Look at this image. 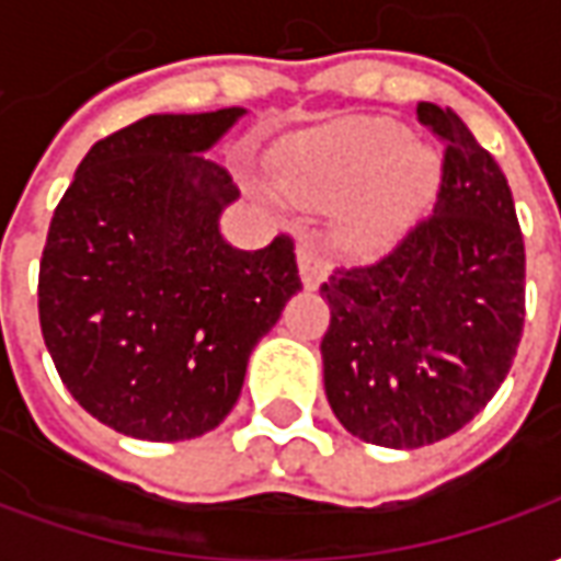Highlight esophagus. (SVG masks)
Masks as SVG:
<instances>
[{
  "mask_svg": "<svg viewBox=\"0 0 561 561\" xmlns=\"http://www.w3.org/2000/svg\"><path fill=\"white\" fill-rule=\"evenodd\" d=\"M297 267H300V279H304L306 291H316L321 279H324V264L318 257L316 245L297 243Z\"/></svg>",
  "mask_w": 561,
  "mask_h": 561,
  "instance_id": "obj_1",
  "label": "esophagus"
}]
</instances>
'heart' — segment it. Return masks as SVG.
Returning a JSON list of instances; mask_svg holds the SVG:
<instances>
[{
	"instance_id": "heart-1",
	"label": "heart",
	"mask_w": 561,
	"mask_h": 561,
	"mask_svg": "<svg viewBox=\"0 0 561 561\" xmlns=\"http://www.w3.org/2000/svg\"><path fill=\"white\" fill-rule=\"evenodd\" d=\"M279 185L294 204L341 209L340 237L352 249H378L402 233L433 197L442 159L405 138L385 116H348L306 131L282 149Z\"/></svg>"
}]
</instances>
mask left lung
Listing matches in <instances>:
<instances>
[{
    "label": "left lung",
    "mask_w": 561,
    "mask_h": 561,
    "mask_svg": "<svg viewBox=\"0 0 561 561\" xmlns=\"http://www.w3.org/2000/svg\"><path fill=\"white\" fill-rule=\"evenodd\" d=\"M447 140L433 216L388 255L321 285L324 393L369 445H435L493 400L523 336L526 255L502 168L450 107L417 104Z\"/></svg>",
    "instance_id": "left-lung-1"
}]
</instances>
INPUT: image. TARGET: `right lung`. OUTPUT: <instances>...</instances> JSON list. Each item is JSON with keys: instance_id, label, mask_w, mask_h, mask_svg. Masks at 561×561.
I'll return each instance as SVG.
<instances>
[{"instance_id": "1", "label": "right lung", "mask_w": 561, "mask_h": 561, "mask_svg": "<svg viewBox=\"0 0 561 561\" xmlns=\"http://www.w3.org/2000/svg\"><path fill=\"white\" fill-rule=\"evenodd\" d=\"M245 114L144 116L87 152L56 207L38 273L44 345L71 397L116 433L216 430L252 348L304 288L291 237L243 252L221 233L240 192L204 152Z\"/></svg>"}]
</instances>
